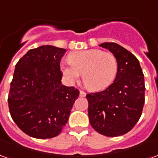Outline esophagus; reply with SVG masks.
<instances>
[{
	"label": "esophagus",
	"mask_w": 158,
	"mask_h": 158,
	"mask_svg": "<svg viewBox=\"0 0 158 158\" xmlns=\"http://www.w3.org/2000/svg\"><path fill=\"white\" fill-rule=\"evenodd\" d=\"M79 96H81V97H85L86 96V93L85 91H83V90H80L79 91Z\"/></svg>",
	"instance_id": "34e87169"
}]
</instances>
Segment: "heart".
<instances>
[{
	"mask_svg": "<svg viewBox=\"0 0 158 158\" xmlns=\"http://www.w3.org/2000/svg\"><path fill=\"white\" fill-rule=\"evenodd\" d=\"M62 74L70 83L76 82L83 73L86 86L102 90L112 85L118 73V61L113 54L98 49L72 52L69 61L61 63Z\"/></svg>",
	"mask_w": 158,
	"mask_h": 158,
	"instance_id": "b5f03b06",
	"label": "heart"
}]
</instances>
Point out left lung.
Wrapping results in <instances>:
<instances>
[{"mask_svg": "<svg viewBox=\"0 0 158 158\" xmlns=\"http://www.w3.org/2000/svg\"><path fill=\"white\" fill-rule=\"evenodd\" d=\"M109 50L118 61V73L103 91L87 94L88 115L96 131L108 137L124 135L138 122L145 102L144 74L138 59L118 44L99 45Z\"/></svg>", "mask_w": 158, "mask_h": 158, "instance_id": "left-lung-1", "label": "left lung"}]
</instances>
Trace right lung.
<instances>
[{
	"label": "right lung",
	"mask_w": 158,
	"mask_h": 158,
	"mask_svg": "<svg viewBox=\"0 0 158 158\" xmlns=\"http://www.w3.org/2000/svg\"><path fill=\"white\" fill-rule=\"evenodd\" d=\"M66 49L41 45L31 49L15 66L8 96L13 121L28 135L48 139L68 123L79 91L62 84L60 62Z\"/></svg>",
	"instance_id": "1"
}]
</instances>
